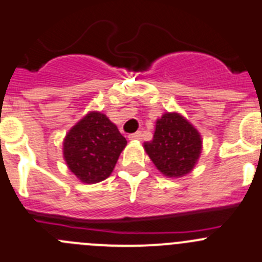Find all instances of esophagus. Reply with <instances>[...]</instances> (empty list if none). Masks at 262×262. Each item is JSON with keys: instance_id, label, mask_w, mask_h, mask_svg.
<instances>
[{"instance_id": "34e87169", "label": "esophagus", "mask_w": 262, "mask_h": 262, "mask_svg": "<svg viewBox=\"0 0 262 262\" xmlns=\"http://www.w3.org/2000/svg\"><path fill=\"white\" fill-rule=\"evenodd\" d=\"M141 138H142V133H141V132H136V133L129 136V139H130V141H141Z\"/></svg>"}]
</instances>
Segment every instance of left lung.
Wrapping results in <instances>:
<instances>
[{
  "label": "left lung",
  "instance_id": "left-lung-1",
  "mask_svg": "<svg viewBox=\"0 0 262 262\" xmlns=\"http://www.w3.org/2000/svg\"><path fill=\"white\" fill-rule=\"evenodd\" d=\"M202 145L200 133L192 124L177 112H165L156 120L152 141L143 147L163 174L182 177L194 169Z\"/></svg>",
  "mask_w": 262,
  "mask_h": 262
}]
</instances>
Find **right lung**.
<instances>
[{
  "label": "right lung",
  "instance_id": "1",
  "mask_svg": "<svg viewBox=\"0 0 262 262\" xmlns=\"http://www.w3.org/2000/svg\"><path fill=\"white\" fill-rule=\"evenodd\" d=\"M125 146L126 139L108 117L92 111L67 133L63 156L81 182L97 183L111 174Z\"/></svg>",
  "mask_w": 262,
  "mask_h": 262
}]
</instances>
